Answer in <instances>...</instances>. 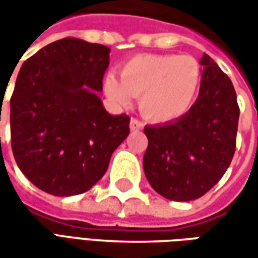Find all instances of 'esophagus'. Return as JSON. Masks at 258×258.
Segmentation results:
<instances>
[{"instance_id": "esophagus-1", "label": "esophagus", "mask_w": 258, "mask_h": 258, "mask_svg": "<svg viewBox=\"0 0 258 258\" xmlns=\"http://www.w3.org/2000/svg\"><path fill=\"white\" fill-rule=\"evenodd\" d=\"M129 127H131V131H141V129L144 127V123H142L141 120H138V119H132Z\"/></svg>"}]
</instances>
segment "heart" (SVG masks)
<instances>
[{
    "mask_svg": "<svg viewBox=\"0 0 258 258\" xmlns=\"http://www.w3.org/2000/svg\"><path fill=\"white\" fill-rule=\"evenodd\" d=\"M119 73L120 79L113 73L104 77L106 96L119 106L138 96L141 113L156 123L188 113L201 85V67L191 55L138 54L126 60Z\"/></svg>",
    "mask_w": 258,
    "mask_h": 258,
    "instance_id": "heart-1",
    "label": "heart"
}]
</instances>
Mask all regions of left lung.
<instances>
[{
    "label": "left lung",
    "instance_id": "8db88e82",
    "mask_svg": "<svg viewBox=\"0 0 258 258\" xmlns=\"http://www.w3.org/2000/svg\"><path fill=\"white\" fill-rule=\"evenodd\" d=\"M200 64L198 99L186 114L146 126L144 171L151 186L172 201H192L207 194L231 164L240 109L230 77L208 54Z\"/></svg>",
    "mask_w": 258,
    "mask_h": 258
}]
</instances>
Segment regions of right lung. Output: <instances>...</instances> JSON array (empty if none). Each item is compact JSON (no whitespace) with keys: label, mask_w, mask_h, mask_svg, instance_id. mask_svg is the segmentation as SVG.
Listing matches in <instances>:
<instances>
[{"label":"right lung","mask_w":258,"mask_h":258,"mask_svg":"<svg viewBox=\"0 0 258 258\" xmlns=\"http://www.w3.org/2000/svg\"><path fill=\"white\" fill-rule=\"evenodd\" d=\"M110 48L80 38L47 44L23 63L10 100L11 146L21 172L55 197L89 191L129 135L99 93Z\"/></svg>","instance_id":"1"}]
</instances>
